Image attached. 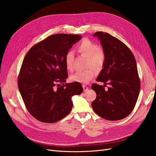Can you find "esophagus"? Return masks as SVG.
I'll list each match as a JSON object with an SVG mask.
<instances>
[{
	"mask_svg": "<svg viewBox=\"0 0 156 156\" xmlns=\"http://www.w3.org/2000/svg\"><path fill=\"white\" fill-rule=\"evenodd\" d=\"M83 90L84 92H86L88 90V87L87 85H83Z\"/></svg>",
	"mask_w": 156,
	"mask_h": 156,
	"instance_id": "esophagus-1",
	"label": "esophagus"
}]
</instances>
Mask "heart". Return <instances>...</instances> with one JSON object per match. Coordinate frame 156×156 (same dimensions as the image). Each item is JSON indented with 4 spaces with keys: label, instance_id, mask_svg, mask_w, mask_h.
<instances>
[{
    "label": "heart",
    "instance_id": "1",
    "mask_svg": "<svg viewBox=\"0 0 156 156\" xmlns=\"http://www.w3.org/2000/svg\"><path fill=\"white\" fill-rule=\"evenodd\" d=\"M77 50L81 55L87 57V68H92L97 72L101 71L105 63V54L99 48V46L88 39L83 40L77 46ZM74 55L69 51L66 54L64 63L67 70L72 72L73 69ZM92 68L84 71H78L71 75L70 80L72 82L87 84L95 76L96 73Z\"/></svg>",
    "mask_w": 156,
    "mask_h": 156
}]
</instances>
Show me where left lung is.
I'll return each mask as SVG.
<instances>
[{"label": "left lung", "instance_id": "left-lung-1", "mask_svg": "<svg viewBox=\"0 0 156 156\" xmlns=\"http://www.w3.org/2000/svg\"><path fill=\"white\" fill-rule=\"evenodd\" d=\"M105 54V63L96 79L104 85L94 83L96 93L92 107L98 115L108 120H119L134 108L140 92V83L135 56L116 37L107 32H96ZM108 85L107 90L105 87Z\"/></svg>", "mask_w": 156, "mask_h": 156}]
</instances>
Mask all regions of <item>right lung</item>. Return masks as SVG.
Wrapping results in <instances>:
<instances>
[{
    "instance_id": "1",
    "label": "right lung",
    "mask_w": 156,
    "mask_h": 156,
    "mask_svg": "<svg viewBox=\"0 0 156 156\" xmlns=\"http://www.w3.org/2000/svg\"><path fill=\"white\" fill-rule=\"evenodd\" d=\"M81 37L51 35L34 45L25 55L18 76V88L28 111L36 120L54 123L62 119L72 111V97L83 92L79 83L64 84L68 76L65 55Z\"/></svg>"
}]
</instances>
